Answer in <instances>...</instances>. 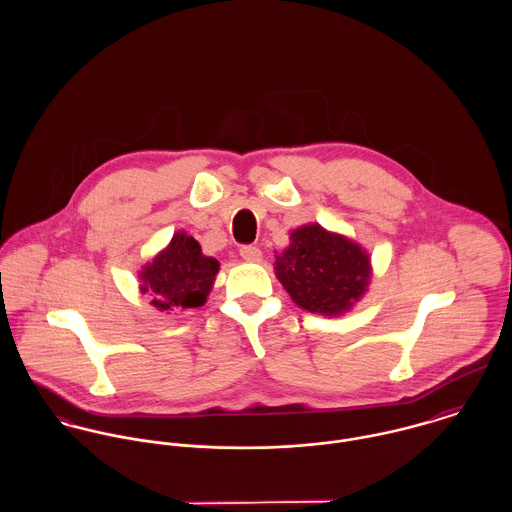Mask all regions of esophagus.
Listing matches in <instances>:
<instances>
[{
	"instance_id": "1",
	"label": "esophagus",
	"mask_w": 512,
	"mask_h": 512,
	"mask_svg": "<svg viewBox=\"0 0 512 512\" xmlns=\"http://www.w3.org/2000/svg\"><path fill=\"white\" fill-rule=\"evenodd\" d=\"M240 256L246 262H260L262 260V252L256 246H242L240 248Z\"/></svg>"
}]
</instances>
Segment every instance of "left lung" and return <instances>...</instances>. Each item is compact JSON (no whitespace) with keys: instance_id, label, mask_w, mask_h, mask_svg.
Wrapping results in <instances>:
<instances>
[{"instance_id":"8db88e82","label":"left lung","mask_w":512,"mask_h":512,"mask_svg":"<svg viewBox=\"0 0 512 512\" xmlns=\"http://www.w3.org/2000/svg\"><path fill=\"white\" fill-rule=\"evenodd\" d=\"M274 274L301 309L339 317L365 297L372 266L359 242L311 222L290 232L288 248L276 252Z\"/></svg>"}]
</instances>
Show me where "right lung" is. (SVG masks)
Instances as JSON below:
<instances>
[{"label": "right lung", "mask_w": 512, "mask_h": 512, "mask_svg": "<svg viewBox=\"0 0 512 512\" xmlns=\"http://www.w3.org/2000/svg\"><path fill=\"white\" fill-rule=\"evenodd\" d=\"M219 268L217 258L205 256L201 244L179 230L138 272L140 292L147 293L149 303L163 313L201 307L213 290Z\"/></svg>", "instance_id": "add662e5"}]
</instances>
